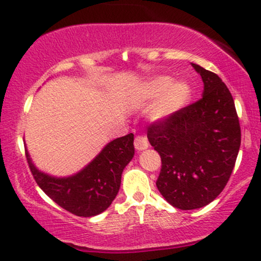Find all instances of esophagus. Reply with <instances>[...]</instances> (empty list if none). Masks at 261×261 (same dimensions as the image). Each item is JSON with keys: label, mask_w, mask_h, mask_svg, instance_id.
<instances>
[{"label": "esophagus", "mask_w": 261, "mask_h": 261, "mask_svg": "<svg viewBox=\"0 0 261 261\" xmlns=\"http://www.w3.org/2000/svg\"><path fill=\"white\" fill-rule=\"evenodd\" d=\"M134 147L139 152L144 151V149L148 147L147 139H146L145 137H142V135H138V137L135 138V140H134Z\"/></svg>", "instance_id": "esophagus-1"}]
</instances>
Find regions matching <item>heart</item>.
<instances>
[{"mask_svg":"<svg viewBox=\"0 0 261 261\" xmlns=\"http://www.w3.org/2000/svg\"><path fill=\"white\" fill-rule=\"evenodd\" d=\"M146 97L160 98L153 109V117L163 120L172 115L189 102L191 97V90L184 82H174L167 76H156L146 84Z\"/></svg>","mask_w":261,"mask_h":261,"instance_id":"1","label":"heart"}]
</instances>
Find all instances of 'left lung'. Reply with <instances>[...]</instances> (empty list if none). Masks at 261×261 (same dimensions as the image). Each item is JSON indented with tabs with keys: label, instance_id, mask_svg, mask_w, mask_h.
<instances>
[{
	"label": "left lung",
	"instance_id": "1",
	"mask_svg": "<svg viewBox=\"0 0 261 261\" xmlns=\"http://www.w3.org/2000/svg\"><path fill=\"white\" fill-rule=\"evenodd\" d=\"M191 65L202 77V98L147 129L149 144L162 158L156 188L181 210L202 208L222 192L241 144L230 91L216 73Z\"/></svg>",
	"mask_w": 261,
	"mask_h": 261
}]
</instances>
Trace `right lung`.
<instances>
[{
	"label": "right lung",
	"instance_id": "obj_1",
	"mask_svg": "<svg viewBox=\"0 0 261 261\" xmlns=\"http://www.w3.org/2000/svg\"><path fill=\"white\" fill-rule=\"evenodd\" d=\"M134 135L129 133L107 144L80 172L53 177L38 170L26 149L31 172L42 191L59 206L82 217H91L109 208L120 190L124 167L134 156Z\"/></svg>",
	"mask_w": 261,
	"mask_h": 261
}]
</instances>
